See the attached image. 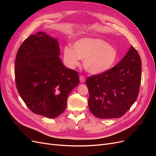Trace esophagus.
<instances>
[{
	"label": "esophagus",
	"instance_id": "obj_1",
	"mask_svg": "<svg viewBox=\"0 0 156 156\" xmlns=\"http://www.w3.org/2000/svg\"><path fill=\"white\" fill-rule=\"evenodd\" d=\"M79 80L80 81H81V83H84L85 81V78H84V77L83 76V75H81V76L79 77Z\"/></svg>",
	"mask_w": 156,
	"mask_h": 156
}]
</instances>
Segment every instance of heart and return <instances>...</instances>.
<instances>
[{"instance_id": "heart-1", "label": "heart", "mask_w": 156, "mask_h": 156, "mask_svg": "<svg viewBox=\"0 0 156 156\" xmlns=\"http://www.w3.org/2000/svg\"><path fill=\"white\" fill-rule=\"evenodd\" d=\"M64 60L68 67L73 68L84 60L85 69L92 74L107 72L114 66L118 60L116 48L100 38L84 37L75 42L73 48L65 47Z\"/></svg>"}]
</instances>
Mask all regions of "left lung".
Here are the masks:
<instances>
[{
	"instance_id": "8db88e82",
	"label": "left lung",
	"mask_w": 156,
	"mask_h": 156,
	"mask_svg": "<svg viewBox=\"0 0 156 156\" xmlns=\"http://www.w3.org/2000/svg\"><path fill=\"white\" fill-rule=\"evenodd\" d=\"M141 60L131 46L120 62L107 72L87 78L88 107L99 119H117L137 98L141 81Z\"/></svg>"
}]
</instances>
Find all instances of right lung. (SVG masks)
Listing matches in <instances>:
<instances>
[{
	"label": "right lung",
	"instance_id": "1",
	"mask_svg": "<svg viewBox=\"0 0 156 156\" xmlns=\"http://www.w3.org/2000/svg\"><path fill=\"white\" fill-rule=\"evenodd\" d=\"M57 39L38 32L19 48L15 62L16 87L36 115L55 119L66 108L69 93L79 83L75 71L65 67Z\"/></svg>",
	"mask_w": 156,
	"mask_h": 156
}]
</instances>
